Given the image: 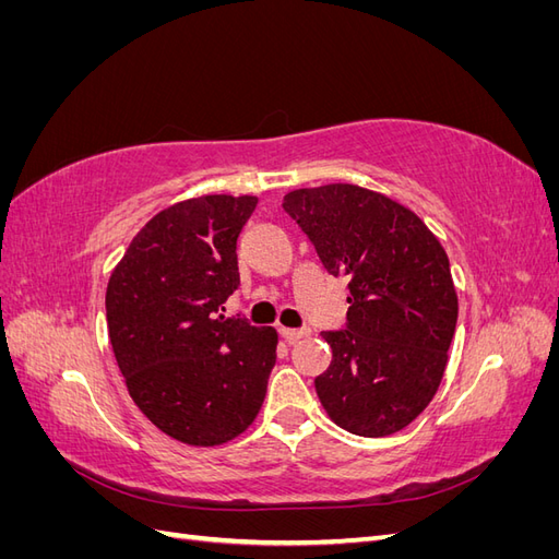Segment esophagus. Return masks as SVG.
Here are the masks:
<instances>
[{
    "mask_svg": "<svg viewBox=\"0 0 559 559\" xmlns=\"http://www.w3.org/2000/svg\"><path fill=\"white\" fill-rule=\"evenodd\" d=\"M308 333H310L308 329H286V326L280 329V335L286 343H296V341H300V337H306Z\"/></svg>",
    "mask_w": 559,
    "mask_h": 559,
    "instance_id": "esophagus-1",
    "label": "esophagus"
}]
</instances>
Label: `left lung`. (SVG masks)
<instances>
[{"label":"left lung","mask_w":559,"mask_h":559,"mask_svg":"<svg viewBox=\"0 0 559 559\" xmlns=\"http://www.w3.org/2000/svg\"><path fill=\"white\" fill-rule=\"evenodd\" d=\"M282 207L349 280L347 329L321 333L333 352L314 380L321 405L349 433L401 431L445 373L460 310L445 249L415 212L354 183L296 189Z\"/></svg>","instance_id":"left-lung-1"}]
</instances>
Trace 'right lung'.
<instances>
[{"instance_id":"1","label":"right lung","mask_w":559,"mask_h":559,"mask_svg":"<svg viewBox=\"0 0 559 559\" xmlns=\"http://www.w3.org/2000/svg\"><path fill=\"white\" fill-rule=\"evenodd\" d=\"M257 195H200L158 212L107 284L114 357L134 405L186 445L233 441L257 419L277 331L222 314Z\"/></svg>"}]
</instances>
